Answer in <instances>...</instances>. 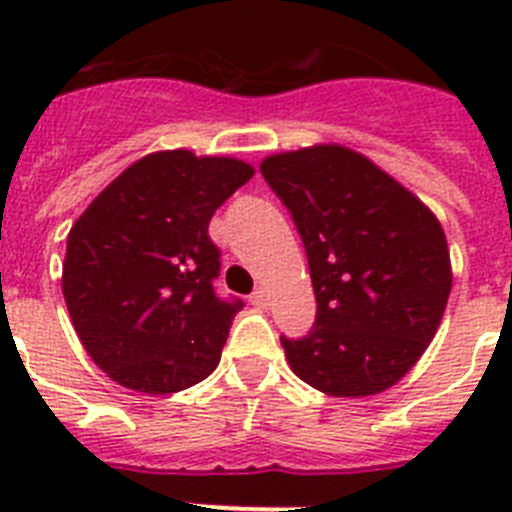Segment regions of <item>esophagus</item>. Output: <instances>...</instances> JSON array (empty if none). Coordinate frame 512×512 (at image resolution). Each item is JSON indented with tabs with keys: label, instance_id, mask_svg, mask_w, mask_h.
Instances as JSON below:
<instances>
[{
	"label": "esophagus",
	"instance_id": "34e87169",
	"mask_svg": "<svg viewBox=\"0 0 512 512\" xmlns=\"http://www.w3.org/2000/svg\"><path fill=\"white\" fill-rule=\"evenodd\" d=\"M251 305L269 307V289H266V287L256 289V292H253V295H251Z\"/></svg>",
	"mask_w": 512,
	"mask_h": 512
}]
</instances>
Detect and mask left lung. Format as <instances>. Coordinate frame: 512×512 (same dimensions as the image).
I'll use <instances>...</instances> for the list:
<instances>
[{
	"mask_svg": "<svg viewBox=\"0 0 512 512\" xmlns=\"http://www.w3.org/2000/svg\"><path fill=\"white\" fill-rule=\"evenodd\" d=\"M261 174L305 243L318 300L292 372L330 397L390 390L418 364L451 292L446 235L410 189L338 143L274 153Z\"/></svg>",
	"mask_w": 512,
	"mask_h": 512,
	"instance_id": "obj_1",
	"label": "left lung"
}]
</instances>
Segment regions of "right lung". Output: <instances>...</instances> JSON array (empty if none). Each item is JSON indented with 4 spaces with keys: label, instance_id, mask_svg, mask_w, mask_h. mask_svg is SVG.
<instances>
[{
    "label": "right lung",
    "instance_id": "add662e5",
    "mask_svg": "<svg viewBox=\"0 0 512 512\" xmlns=\"http://www.w3.org/2000/svg\"><path fill=\"white\" fill-rule=\"evenodd\" d=\"M253 176L230 156L156 151L81 212L66 241L63 300L81 346L112 382L171 395L215 372L243 302L215 295V210Z\"/></svg>",
    "mask_w": 512,
    "mask_h": 512
}]
</instances>
